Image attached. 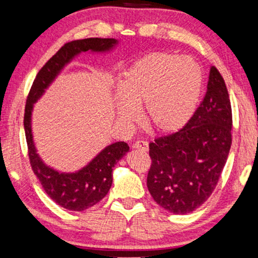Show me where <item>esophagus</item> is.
Returning <instances> with one entry per match:
<instances>
[{"label": "esophagus", "instance_id": "esophagus-1", "mask_svg": "<svg viewBox=\"0 0 258 258\" xmlns=\"http://www.w3.org/2000/svg\"><path fill=\"white\" fill-rule=\"evenodd\" d=\"M133 148H134V150H140L143 152H147L148 151V144H147V141H144V140L136 141V143L133 144Z\"/></svg>", "mask_w": 258, "mask_h": 258}]
</instances>
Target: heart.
<instances>
[{"label": "heart", "instance_id": "1", "mask_svg": "<svg viewBox=\"0 0 258 258\" xmlns=\"http://www.w3.org/2000/svg\"><path fill=\"white\" fill-rule=\"evenodd\" d=\"M203 89L202 69L194 58L173 52H153L128 68L114 89L115 114L122 124L139 119L155 132L173 134L186 126L197 111Z\"/></svg>", "mask_w": 258, "mask_h": 258}]
</instances>
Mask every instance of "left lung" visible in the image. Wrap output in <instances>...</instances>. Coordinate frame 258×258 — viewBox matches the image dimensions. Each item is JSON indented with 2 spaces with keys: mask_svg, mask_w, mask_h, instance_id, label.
Listing matches in <instances>:
<instances>
[{
  "mask_svg": "<svg viewBox=\"0 0 258 258\" xmlns=\"http://www.w3.org/2000/svg\"><path fill=\"white\" fill-rule=\"evenodd\" d=\"M231 125L227 86L212 67L205 99L190 121L150 144L147 188L159 206L182 215L208 200L229 154Z\"/></svg>",
  "mask_w": 258,
  "mask_h": 258,
  "instance_id": "8db88e82",
  "label": "left lung"
}]
</instances>
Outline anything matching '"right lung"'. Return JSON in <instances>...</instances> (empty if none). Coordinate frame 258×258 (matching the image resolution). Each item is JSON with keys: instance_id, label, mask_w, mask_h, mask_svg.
<instances>
[{"instance_id": "1", "label": "right lung", "mask_w": 258, "mask_h": 258, "mask_svg": "<svg viewBox=\"0 0 258 258\" xmlns=\"http://www.w3.org/2000/svg\"><path fill=\"white\" fill-rule=\"evenodd\" d=\"M118 44L119 41L115 38L98 37L67 43L39 70L29 92L24 112V131L31 168L49 198L68 210L83 212L105 198L113 181V167L130 151V146L124 141L113 143L101 150L83 168L76 172H59L46 165L37 153L31 127L34 105L64 68L82 52L107 53L113 51Z\"/></svg>"}]
</instances>
